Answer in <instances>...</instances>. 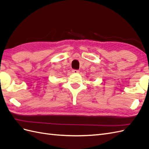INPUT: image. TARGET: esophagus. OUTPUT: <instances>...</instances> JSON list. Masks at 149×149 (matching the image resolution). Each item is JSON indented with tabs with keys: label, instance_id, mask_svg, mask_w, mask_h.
Wrapping results in <instances>:
<instances>
[{
	"label": "esophagus",
	"instance_id": "1",
	"mask_svg": "<svg viewBox=\"0 0 149 149\" xmlns=\"http://www.w3.org/2000/svg\"><path fill=\"white\" fill-rule=\"evenodd\" d=\"M72 72H73V73H79V70H72Z\"/></svg>",
	"mask_w": 149,
	"mask_h": 149
}]
</instances>
